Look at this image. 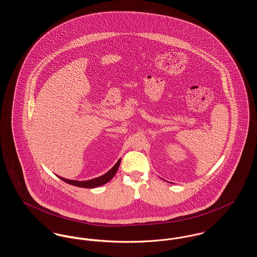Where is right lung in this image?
Masks as SVG:
<instances>
[{
    "mask_svg": "<svg viewBox=\"0 0 257 257\" xmlns=\"http://www.w3.org/2000/svg\"><path fill=\"white\" fill-rule=\"evenodd\" d=\"M120 163V159L117 160V162L113 165V167L110 169L107 173H105L104 175L94 178V179H90V180H86V181H78V180H70V179H66L63 177H60L57 175L58 178H60L61 180H63L66 183L73 185V186H77V187H81V188H96L99 186H102L104 184L108 183L110 180L112 179V177L114 176V174L116 173L118 166Z\"/></svg>",
    "mask_w": 257,
    "mask_h": 257,
    "instance_id": "obj_1",
    "label": "right lung"
}]
</instances>
